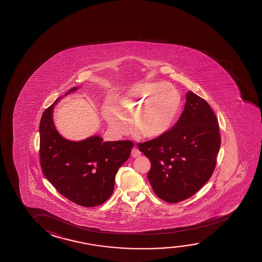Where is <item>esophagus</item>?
I'll list each match as a JSON object with an SVG mask.
<instances>
[{"label": "esophagus", "mask_w": 262, "mask_h": 262, "mask_svg": "<svg viewBox=\"0 0 262 262\" xmlns=\"http://www.w3.org/2000/svg\"><path fill=\"white\" fill-rule=\"evenodd\" d=\"M131 156L135 157V158H136V157H139L141 156V152L137 147H134V148L132 149V151H131Z\"/></svg>", "instance_id": "obj_1"}]
</instances>
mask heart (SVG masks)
Segmentation results:
<instances>
[{
  "mask_svg": "<svg viewBox=\"0 0 262 262\" xmlns=\"http://www.w3.org/2000/svg\"><path fill=\"white\" fill-rule=\"evenodd\" d=\"M182 105L178 90L165 82L135 84L117 104L116 111L107 113L110 125L118 130L134 123L142 137L156 138L167 133L176 123Z\"/></svg>",
  "mask_w": 262,
  "mask_h": 262,
  "instance_id": "heart-1",
  "label": "heart"
}]
</instances>
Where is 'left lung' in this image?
<instances>
[{"label": "left lung", "mask_w": 262, "mask_h": 262, "mask_svg": "<svg viewBox=\"0 0 262 262\" xmlns=\"http://www.w3.org/2000/svg\"><path fill=\"white\" fill-rule=\"evenodd\" d=\"M137 146L151 162L147 177L155 193L167 203H179L195 194L212 176L221 146L218 119L207 102L188 91L176 125Z\"/></svg>", "instance_id": "obj_1"}]
</instances>
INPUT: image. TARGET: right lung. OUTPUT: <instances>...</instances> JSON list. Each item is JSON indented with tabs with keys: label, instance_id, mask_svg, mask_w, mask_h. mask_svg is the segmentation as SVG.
Wrapping results in <instances>:
<instances>
[{
	"label": "right lung",
	"instance_id": "1",
	"mask_svg": "<svg viewBox=\"0 0 262 262\" xmlns=\"http://www.w3.org/2000/svg\"><path fill=\"white\" fill-rule=\"evenodd\" d=\"M77 90L75 86L67 94ZM39 122V163L43 174L61 195L84 207L105 203L113 193L115 176L128 159L130 140L103 142L98 136L79 142L63 138L52 120L54 105Z\"/></svg>",
	"mask_w": 262,
	"mask_h": 262
}]
</instances>
